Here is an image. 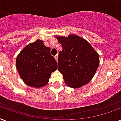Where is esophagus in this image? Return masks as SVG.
<instances>
[{"mask_svg":"<svg viewBox=\"0 0 121 121\" xmlns=\"http://www.w3.org/2000/svg\"><path fill=\"white\" fill-rule=\"evenodd\" d=\"M55 60H56V61H58V55H55Z\"/></svg>","mask_w":121,"mask_h":121,"instance_id":"34e87169","label":"esophagus"}]
</instances>
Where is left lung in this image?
Here are the masks:
<instances>
[{
    "label": "left lung",
    "mask_w": 121,
    "mask_h": 121,
    "mask_svg": "<svg viewBox=\"0 0 121 121\" xmlns=\"http://www.w3.org/2000/svg\"><path fill=\"white\" fill-rule=\"evenodd\" d=\"M63 50L59 53L58 70L70 87L79 88L88 83L95 74L99 56L87 41L75 35L56 36Z\"/></svg>",
    "instance_id": "8db88e82"
}]
</instances>
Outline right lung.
I'll return each instance as SVG.
<instances>
[{"label": "right lung", "instance_id": "1", "mask_svg": "<svg viewBox=\"0 0 121 121\" xmlns=\"http://www.w3.org/2000/svg\"><path fill=\"white\" fill-rule=\"evenodd\" d=\"M39 39L27 44L16 58V68L24 82L32 87L45 86L51 73L57 70V62Z\"/></svg>", "mask_w": 121, "mask_h": 121}]
</instances>
